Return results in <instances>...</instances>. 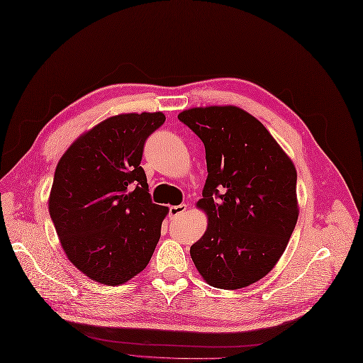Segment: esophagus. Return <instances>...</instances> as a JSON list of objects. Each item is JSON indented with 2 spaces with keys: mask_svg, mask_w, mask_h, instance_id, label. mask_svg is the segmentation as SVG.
<instances>
[{
  "mask_svg": "<svg viewBox=\"0 0 363 363\" xmlns=\"http://www.w3.org/2000/svg\"><path fill=\"white\" fill-rule=\"evenodd\" d=\"M186 210H187V205H186V203L172 205V206H169V216H171V217H177V216L183 214Z\"/></svg>",
  "mask_w": 363,
  "mask_h": 363,
  "instance_id": "esophagus-1",
  "label": "esophagus"
}]
</instances>
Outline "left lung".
I'll return each instance as SVG.
<instances>
[{"instance_id":"8db88e82","label":"left lung","mask_w":363,"mask_h":363,"mask_svg":"<svg viewBox=\"0 0 363 363\" xmlns=\"http://www.w3.org/2000/svg\"><path fill=\"white\" fill-rule=\"evenodd\" d=\"M205 146L196 206L208 217L191 257L211 286L245 288L276 266L298 218L297 171L267 128L238 106L179 113Z\"/></svg>"}]
</instances>
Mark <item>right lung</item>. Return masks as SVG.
Returning <instances> with one entry per match:
<instances>
[{
    "label": "right lung",
    "mask_w": 363,
    "mask_h": 363,
    "mask_svg": "<svg viewBox=\"0 0 363 363\" xmlns=\"http://www.w3.org/2000/svg\"><path fill=\"white\" fill-rule=\"evenodd\" d=\"M162 112L119 113L81 134L60 158L48 211L62 248L87 278L121 285L150 262L168 214L140 167Z\"/></svg>",
    "instance_id": "1"
}]
</instances>
